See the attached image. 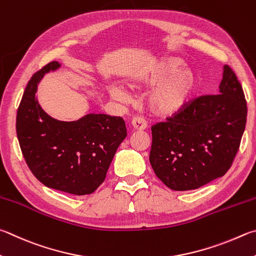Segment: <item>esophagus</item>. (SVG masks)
Returning <instances> with one entry per match:
<instances>
[{
	"mask_svg": "<svg viewBox=\"0 0 256 256\" xmlns=\"http://www.w3.org/2000/svg\"><path fill=\"white\" fill-rule=\"evenodd\" d=\"M131 126L133 128V131L140 132V131H144V130L146 128V124L142 118H134L131 122Z\"/></svg>",
	"mask_w": 256,
	"mask_h": 256,
	"instance_id": "esophagus-1",
	"label": "esophagus"
}]
</instances>
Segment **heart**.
Returning <instances> with one entry per match:
<instances>
[{"label": "heart", "instance_id": "obj_1", "mask_svg": "<svg viewBox=\"0 0 256 256\" xmlns=\"http://www.w3.org/2000/svg\"><path fill=\"white\" fill-rule=\"evenodd\" d=\"M182 62L176 57H164L146 67L128 82L132 88L156 85L146 97V105L152 115L169 118L179 114L189 104L197 87V78L190 68H179ZM115 100H125L126 92L120 86L108 88Z\"/></svg>", "mask_w": 256, "mask_h": 256}]
</instances>
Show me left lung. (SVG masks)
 I'll list each match as a JSON object with an SVG mask.
<instances>
[{
  "mask_svg": "<svg viewBox=\"0 0 256 256\" xmlns=\"http://www.w3.org/2000/svg\"><path fill=\"white\" fill-rule=\"evenodd\" d=\"M248 108L235 72L224 66L220 92L186 106L152 126L150 164L166 187L197 189L230 168L243 136Z\"/></svg>",
  "mask_w": 256,
  "mask_h": 256,
  "instance_id": "obj_1",
  "label": "left lung"
}]
</instances>
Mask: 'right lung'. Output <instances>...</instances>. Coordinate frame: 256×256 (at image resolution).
Returning a JSON list of instances; mask_svg holds the SVG:
<instances>
[{
	"label": "right lung",
	"instance_id": "obj_1",
	"mask_svg": "<svg viewBox=\"0 0 256 256\" xmlns=\"http://www.w3.org/2000/svg\"><path fill=\"white\" fill-rule=\"evenodd\" d=\"M60 67L51 62L28 82L16 114V136L31 172L46 187L77 196L103 184L126 128L122 118L87 114L72 122L51 118L36 100L44 74Z\"/></svg>",
	"mask_w": 256,
	"mask_h": 256
}]
</instances>
